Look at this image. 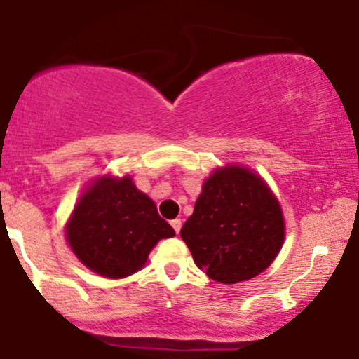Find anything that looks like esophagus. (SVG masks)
<instances>
[{
    "label": "esophagus",
    "mask_w": 359,
    "mask_h": 359,
    "mask_svg": "<svg viewBox=\"0 0 359 359\" xmlns=\"http://www.w3.org/2000/svg\"><path fill=\"white\" fill-rule=\"evenodd\" d=\"M170 224H172V228L175 229V233L179 234L180 233V228H182V221H180V219H172Z\"/></svg>",
    "instance_id": "esophagus-1"
}]
</instances>
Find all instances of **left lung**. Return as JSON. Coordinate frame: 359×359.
I'll return each instance as SVG.
<instances>
[{"instance_id": "left-lung-1", "label": "left lung", "mask_w": 359, "mask_h": 359, "mask_svg": "<svg viewBox=\"0 0 359 359\" xmlns=\"http://www.w3.org/2000/svg\"><path fill=\"white\" fill-rule=\"evenodd\" d=\"M180 236L209 278L238 283L270 266L285 226L266 184L251 170L229 165L205 180Z\"/></svg>"}]
</instances>
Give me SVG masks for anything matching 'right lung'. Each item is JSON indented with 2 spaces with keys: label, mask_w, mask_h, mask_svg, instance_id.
<instances>
[{
  "label": "right lung",
  "mask_w": 359,
  "mask_h": 359,
  "mask_svg": "<svg viewBox=\"0 0 359 359\" xmlns=\"http://www.w3.org/2000/svg\"><path fill=\"white\" fill-rule=\"evenodd\" d=\"M174 234L154 201L140 192L130 177H102L94 182L67 224V241L77 258L108 278L138 271L158 240Z\"/></svg>",
  "instance_id": "right-lung-1"
}]
</instances>
